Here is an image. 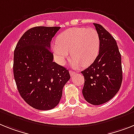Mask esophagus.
Returning <instances> with one entry per match:
<instances>
[{"instance_id": "esophagus-1", "label": "esophagus", "mask_w": 134, "mask_h": 134, "mask_svg": "<svg viewBox=\"0 0 134 134\" xmlns=\"http://www.w3.org/2000/svg\"><path fill=\"white\" fill-rule=\"evenodd\" d=\"M69 74H70L71 76H74L75 74H76V72H74V71H69Z\"/></svg>"}]
</instances>
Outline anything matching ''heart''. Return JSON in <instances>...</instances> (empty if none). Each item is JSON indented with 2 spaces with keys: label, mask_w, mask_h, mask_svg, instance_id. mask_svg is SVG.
Masks as SVG:
<instances>
[{
  "label": "heart",
  "mask_w": 134,
  "mask_h": 134,
  "mask_svg": "<svg viewBox=\"0 0 134 134\" xmlns=\"http://www.w3.org/2000/svg\"><path fill=\"white\" fill-rule=\"evenodd\" d=\"M100 49L98 32L92 28L74 27L61 32L53 46L57 61L64 65L69 57H73L71 65L75 68L87 67L95 61Z\"/></svg>",
  "instance_id": "obj_1"
}]
</instances>
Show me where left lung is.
<instances>
[{
  "instance_id": "8db88e82",
  "label": "left lung",
  "mask_w": 134,
  "mask_h": 134,
  "mask_svg": "<svg viewBox=\"0 0 134 134\" xmlns=\"http://www.w3.org/2000/svg\"><path fill=\"white\" fill-rule=\"evenodd\" d=\"M93 24L99 35V52L95 61L81 73L84 77V99L97 105L108 102L117 93L122 72L121 56L116 40L102 25Z\"/></svg>"
}]
</instances>
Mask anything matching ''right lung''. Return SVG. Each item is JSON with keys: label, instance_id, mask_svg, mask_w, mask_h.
Returning a JSON list of instances; mask_svg holds the SVG:
<instances>
[{"label": "right lung", "instance_id": "obj_1", "mask_svg": "<svg viewBox=\"0 0 134 134\" xmlns=\"http://www.w3.org/2000/svg\"><path fill=\"white\" fill-rule=\"evenodd\" d=\"M60 27L36 26L24 33L16 45L13 75L20 95L31 107L48 110L57 106L69 71L53 61L50 42Z\"/></svg>", "mask_w": 134, "mask_h": 134}]
</instances>
